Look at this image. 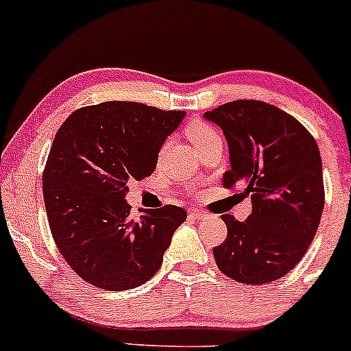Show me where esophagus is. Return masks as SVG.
Segmentation results:
<instances>
[{
    "mask_svg": "<svg viewBox=\"0 0 351 351\" xmlns=\"http://www.w3.org/2000/svg\"><path fill=\"white\" fill-rule=\"evenodd\" d=\"M191 216L194 217V219H204V217L207 216V213H204V210H201V209H192Z\"/></svg>",
    "mask_w": 351,
    "mask_h": 351,
    "instance_id": "1",
    "label": "esophagus"
}]
</instances>
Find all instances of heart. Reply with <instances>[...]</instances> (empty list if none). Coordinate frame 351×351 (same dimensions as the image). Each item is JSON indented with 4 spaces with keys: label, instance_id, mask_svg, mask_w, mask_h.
Listing matches in <instances>:
<instances>
[{
    "label": "heart",
    "instance_id": "b5f03b06",
    "mask_svg": "<svg viewBox=\"0 0 351 351\" xmlns=\"http://www.w3.org/2000/svg\"><path fill=\"white\" fill-rule=\"evenodd\" d=\"M186 135H187V138L192 142V145L199 150L202 145L207 144L210 138H214L216 135H219V132L214 129L210 123H207L206 120L195 119V120H191V122L187 123Z\"/></svg>",
    "mask_w": 351,
    "mask_h": 351
}]
</instances>
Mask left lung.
Wrapping results in <instances>:
<instances>
[{"label":"left lung","mask_w":351,"mask_h":351,"mask_svg":"<svg viewBox=\"0 0 351 351\" xmlns=\"http://www.w3.org/2000/svg\"><path fill=\"white\" fill-rule=\"evenodd\" d=\"M229 145L222 186H243L252 210L244 222L222 214L228 237L213 250L226 276L266 285L288 274L310 247L325 206L319 149L293 115L261 100H234L206 112Z\"/></svg>","instance_id":"obj_1"}]
</instances>
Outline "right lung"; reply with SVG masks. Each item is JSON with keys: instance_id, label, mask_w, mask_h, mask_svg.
<instances>
[{"instance_id": "add662e5", "label": "right lung", "mask_w": 351, "mask_h": 351, "mask_svg": "<svg viewBox=\"0 0 351 351\" xmlns=\"http://www.w3.org/2000/svg\"><path fill=\"white\" fill-rule=\"evenodd\" d=\"M184 115L114 100L78 108L56 132L43 171L45 209L56 247L84 281L123 291L160 267L187 213L165 204L132 219L127 180L152 174Z\"/></svg>"}]
</instances>
